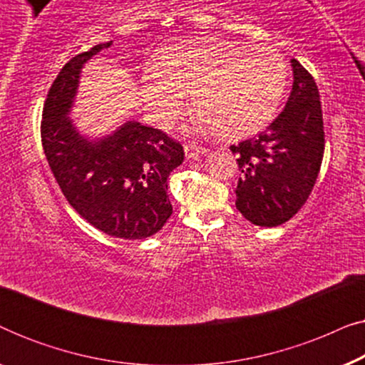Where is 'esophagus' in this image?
Returning <instances> with one entry per match:
<instances>
[{"label": "esophagus", "instance_id": "obj_1", "mask_svg": "<svg viewBox=\"0 0 365 365\" xmlns=\"http://www.w3.org/2000/svg\"><path fill=\"white\" fill-rule=\"evenodd\" d=\"M184 153H186L187 159H197L206 153V148L196 146V144H186V146H184Z\"/></svg>", "mask_w": 365, "mask_h": 365}]
</instances>
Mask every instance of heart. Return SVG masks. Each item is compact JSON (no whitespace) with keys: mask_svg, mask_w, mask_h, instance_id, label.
I'll use <instances>...</instances> for the list:
<instances>
[{"mask_svg":"<svg viewBox=\"0 0 365 365\" xmlns=\"http://www.w3.org/2000/svg\"><path fill=\"white\" fill-rule=\"evenodd\" d=\"M286 84L287 64L277 49L196 38L159 49L156 68L144 76V93L163 121L178 118L182 94H191L202 128L241 138L272 121Z\"/></svg>","mask_w":365,"mask_h":365,"instance_id":"1","label":"heart"}]
</instances>
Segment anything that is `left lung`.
<instances>
[{
  "label": "left lung",
  "mask_w": 365,
  "mask_h": 365,
  "mask_svg": "<svg viewBox=\"0 0 365 365\" xmlns=\"http://www.w3.org/2000/svg\"><path fill=\"white\" fill-rule=\"evenodd\" d=\"M292 91L282 113L259 136L231 151L237 156L236 207L256 226L276 227L307 201L324 156V121L317 84L291 59Z\"/></svg>",
  "instance_id": "8db88e82"
}]
</instances>
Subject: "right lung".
Listing matches in <instances>:
<instances>
[{
  "instance_id": "right-lung-1",
  "label": "right lung",
  "mask_w": 365,
  "mask_h": 365,
  "mask_svg": "<svg viewBox=\"0 0 365 365\" xmlns=\"http://www.w3.org/2000/svg\"><path fill=\"white\" fill-rule=\"evenodd\" d=\"M111 44H96L64 64L44 101L41 143L64 197L79 216L108 236L144 239L171 217L168 178L182 163V146L138 121L89 139L68 116L83 66Z\"/></svg>"
}]
</instances>
